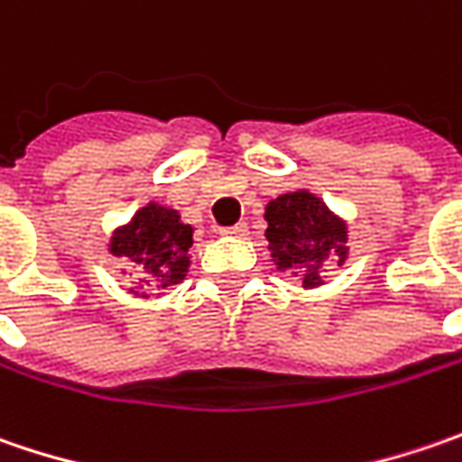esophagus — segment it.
Listing matches in <instances>:
<instances>
[{
  "label": "esophagus",
  "instance_id": "obj_1",
  "mask_svg": "<svg viewBox=\"0 0 462 462\" xmlns=\"http://www.w3.org/2000/svg\"><path fill=\"white\" fill-rule=\"evenodd\" d=\"M222 235H230V237H245V235H248V225H245V222H237V225H232V227H225Z\"/></svg>",
  "mask_w": 462,
  "mask_h": 462
}]
</instances>
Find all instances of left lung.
<instances>
[{
    "mask_svg": "<svg viewBox=\"0 0 462 462\" xmlns=\"http://www.w3.org/2000/svg\"><path fill=\"white\" fill-rule=\"evenodd\" d=\"M266 240L276 269L302 276V287L323 284V263L333 258L344 266L346 222L310 191H291L266 204Z\"/></svg>",
    "mask_w": 462,
    "mask_h": 462,
    "instance_id": "left-lung-1",
    "label": "left lung"
}]
</instances>
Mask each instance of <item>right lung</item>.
Segmentation results:
<instances>
[{
  "instance_id": "obj_1",
  "label": "right lung",
  "mask_w": 462,
  "mask_h": 462,
  "mask_svg": "<svg viewBox=\"0 0 462 462\" xmlns=\"http://www.w3.org/2000/svg\"><path fill=\"white\" fill-rule=\"evenodd\" d=\"M193 245V227L180 222V214L150 201L131 217L129 225L113 232L108 251L126 258L136 271V290L131 294L150 297L180 284L191 266L189 248Z\"/></svg>"
}]
</instances>
